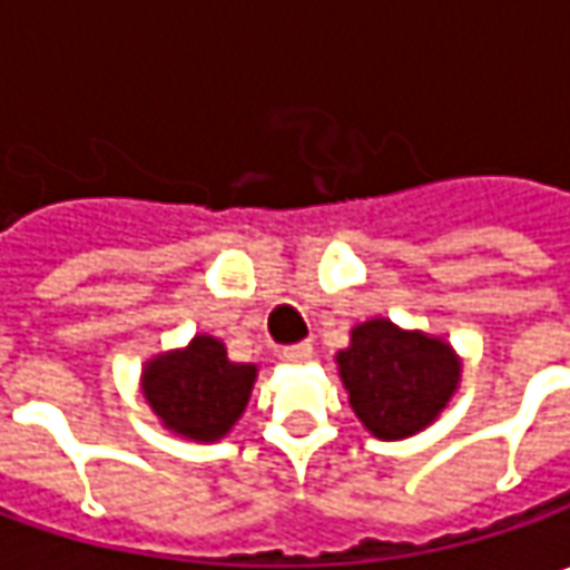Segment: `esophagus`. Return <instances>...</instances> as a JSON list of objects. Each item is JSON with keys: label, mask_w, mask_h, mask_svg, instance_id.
<instances>
[{"label": "esophagus", "mask_w": 570, "mask_h": 570, "mask_svg": "<svg viewBox=\"0 0 570 570\" xmlns=\"http://www.w3.org/2000/svg\"><path fill=\"white\" fill-rule=\"evenodd\" d=\"M314 358V345L311 342H297V345H288V348H282V362H311Z\"/></svg>", "instance_id": "1"}]
</instances>
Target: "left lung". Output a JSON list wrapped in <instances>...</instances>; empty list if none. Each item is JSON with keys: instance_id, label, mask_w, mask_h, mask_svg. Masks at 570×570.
Listing matches in <instances>:
<instances>
[{"instance_id": "obj_1", "label": "left lung", "mask_w": 570, "mask_h": 570, "mask_svg": "<svg viewBox=\"0 0 570 570\" xmlns=\"http://www.w3.org/2000/svg\"><path fill=\"white\" fill-rule=\"evenodd\" d=\"M336 364L352 412L377 441L425 431L463 377V362L448 340L403 330L386 317L355 323Z\"/></svg>"}]
</instances>
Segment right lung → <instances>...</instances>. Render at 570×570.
Returning a JSON list of instances; mask_svg holds the SVG:
<instances>
[{
    "mask_svg": "<svg viewBox=\"0 0 570 570\" xmlns=\"http://www.w3.org/2000/svg\"><path fill=\"white\" fill-rule=\"evenodd\" d=\"M256 364L230 362L225 342L193 336L184 348L151 355L142 367V396L158 422L196 444L228 434L250 403Z\"/></svg>",
    "mask_w": 570,
    "mask_h": 570,
    "instance_id": "right-lung-1",
    "label": "right lung"
}]
</instances>
